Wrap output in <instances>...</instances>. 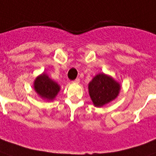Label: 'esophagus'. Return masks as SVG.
Instances as JSON below:
<instances>
[{
    "mask_svg": "<svg viewBox=\"0 0 156 156\" xmlns=\"http://www.w3.org/2000/svg\"><path fill=\"white\" fill-rule=\"evenodd\" d=\"M73 83H77V84H78V83H80V79H79V78H77V79H75V80L73 81Z\"/></svg>",
    "mask_w": 156,
    "mask_h": 156,
    "instance_id": "esophagus-1",
    "label": "esophagus"
}]
</instances>
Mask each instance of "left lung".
<instances>
[{
	"instance_id": "obj_1",
	"label": "left lung",
	"mask_w": 156,
	"mask_h": 156,
	"mask_svg": "<svg viewBox=\"0 0 156 156\" xmlns=\"http://www.w3.org/2000/svg\"><path fill=\"white\" fill-rule=\"evenodd\" d=\"M120 89V83L104 73L97 74L88 84L89 96L96 107H102L116 99Z\"/></svg>"
}]
</instances>
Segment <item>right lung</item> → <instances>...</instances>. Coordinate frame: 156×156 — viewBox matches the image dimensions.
<instances>
[{
	"mask_svg": "<svg viewBox=\"0 0 156 156\" xmlns=\"http://www.w3.org/2000/svg\"><path fill=\"white\" fill-rule=\"evenodd\" d=\"M33 88L41 99L51 101L60 91L59 84L49 78L46 73H42L34 80Z\"/></svg>",
	"mask_w": 156,
	"mask_h": 156,
	"instance_id": "add662e5",
	"label": "right lung"
}]
</instances>
